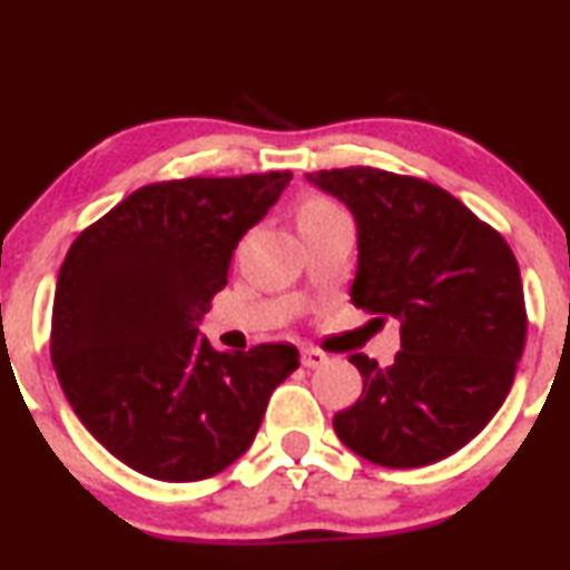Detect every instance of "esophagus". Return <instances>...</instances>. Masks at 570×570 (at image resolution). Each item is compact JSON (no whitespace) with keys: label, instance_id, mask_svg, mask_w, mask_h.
Returning <instances> with one entry per match:
<instances>
[{"label":"esophagus","instance_id":"esophagus-1","mask_svg":"<svg viewBox=\"0 0 570 570\" xmlns=\"http://www.w3.org/2000/svg\"><path fill=\"white\" fill-rule=\"evenodd\" d=\"M326 361H328V355L324 351H318V347H303V366L318 368V366H324Z\"/></svg>","mask_w":570,"mask_h":570}]
</instances>
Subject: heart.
<instances>
[{"mask_svg": "<svg viewBox=\"0 0 570 570\" xmlns=\"http://www.w3.org/2000/svg\"><path fill=\"white\" fill-rule=\"evenodd\" d=\"M332 215H340V209L334 207V204L315 198V202H307L305 207L299 209V223H303V219H318V217H332Z\"/></svg>", "mask_w": 570, "mask_h": 570, "instance_id": "b5f03b06", "label": "heart"}]
</instances>
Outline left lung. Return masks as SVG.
I'll return each instance as SVG.
<instances>
[{"mask_svg": "<svg viewBox=\"0 0 570 570\" xmlns=\"http://www.w3.org/2000/svg\"><path fill=\"white\" fill-rule=\"evenodd\" d=\"M307 180L358 225L353 305L401 321L390 366L351 355L363 393L334 433L382 468L441 462L481 433L515 380L528 328L518 259L502 233L420 177L345 167Z\"/></svg>", "mask_w": 570, "mask_h": 570, "instance_id": "8db88e82", "label": "left lung"}]
</instances>
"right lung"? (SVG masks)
<instances>
[{"label": "right lung", "instance_id": "add662e5", "mask_svg": "<svg viewBox=\"0 0 570 570\" xmlns=\"http://www.w3.org/2000/svg\"><path fill=\"white\" fill-rule=\"evenodd\" d=\"M292 173L185 177L129 194L60 265L50 353L95 441L142 475L190 483L249 449L267 397L299 366L289 342L219 353L196 324L233 249Z\"/></svg>", "mask_w": 570, "mask_h": 570}]
</instances>
